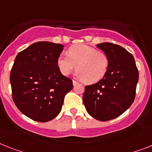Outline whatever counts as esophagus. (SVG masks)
<instances>
[{
    "instance_id": "34e87169",
    "label": "esophagus",
    "mask_w": 152,
    "mask_h": 152,
    "mask_svg": "<svg viewBox=\"0 0 152 152\" xmlns=\"http://www.w3.org/2000/svg\"><path fill=\"white\" fill-rule=\"evenodd\" d=\"M77 83H78V82H77V81H76V80H72V84H73L74 86H75V85H76Z\"/></svg>"
}]
</instances>
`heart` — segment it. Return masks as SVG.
I'll use <instances>...</instances> for the list:
<instances>
[{"label":"heart","mask_w":152,"mask_h":152,"mask_svg":"<svg viewBox=\"0 0 152 152\" xmlns=\"http://www.w3.org/2000/svg\"><path fill=\"white\" fill-rule=\"evenodd\" d=\"M109 56L106 52L84 44L73 45L67 55L57 58V66L61 73L67 76L76 66V76L85 83H94L101 80L107 72Z\"/></svg>","instance_id":"1"}]
</instances>
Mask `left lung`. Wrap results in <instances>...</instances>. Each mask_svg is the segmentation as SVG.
Instances as JSON below:
<instances>
[{
    "mask_svg": "<svg viewBox=\"0 0 152 152\" xmlns=\"http://www.w3.org/2000/svg\"><path fill=\"white\" fill-rule=\"evenodd\" d=\"M96 47L109 56V68L99 82L86 86L83 101L90 116L107 121L121 115L133 104L139 73L134 56L123 47L110 42Z\"/></svg>",
    "mask_w": 152,
    "mask_h": 152,
    "instance_id": "1",
    "label": "left lung"
}]
</instances>
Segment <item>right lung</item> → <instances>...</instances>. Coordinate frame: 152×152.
Wrapping results in <instances>:
<instances>
[{
	"label": "right lung",
	"mask_w": 152,
	"mask_h": 152,
	"mask_svg": "<svg viewBox=\"0 0 152 152\" xmlns=\"http://www.w3.org/2000/svg\"><path fill=\"white\" fill-rule=\"evenodd\" d=\"M63 45L38 42L17 55L10 82L16 107L33 121L47 122L60 113L72 80L63 76L57 58Z\"/></svg>",
	"instance_id": "obj_1"
}]
</instances>
